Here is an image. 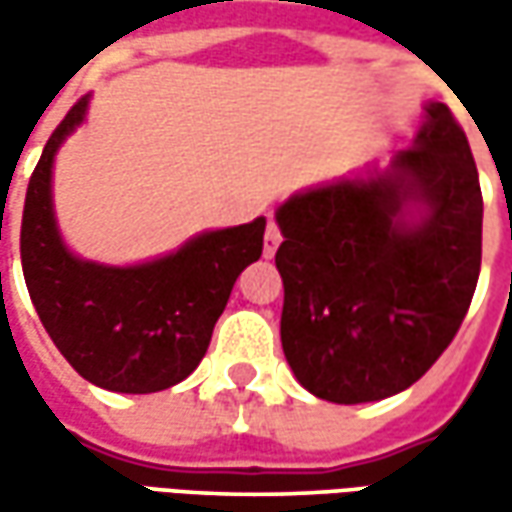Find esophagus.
<instances>
[{
	"label": "esophagus",
	"instance_id": "34e87169",
	"mask_svg": "<svg viewBox=\"0 0 512 512\" xmlns=\"http://www.w3.org/2000/svg\"><path fill=\"white\" fill-rule=\"evenodd\" d=\"M282 245V230L276 222H267L265 230V247H262V253H265V259H273L276 256V247Z\"/></svg>",
	"mask_w": 512,
	"mask_h": 512
}]
</instances>
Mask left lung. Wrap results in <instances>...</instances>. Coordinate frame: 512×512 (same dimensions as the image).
Masks as SVG:
<instances>
[{"label":"left lung","mask_w":512,"mask_h":512,"mask_svg":"<svg viewBox=\"0 0 512 512\" xmlns=\"http://www.w3.org/2000/svg\"><path fill=\"white\" fill-rule=\"evenodd\" d=\"M282 347L313 396L379 402L419 382L459 333L482 270V187L462 125L424 105L387 170L276 210Z\"/></svg>","instance_id":"left-lung-1"}]
</instances>
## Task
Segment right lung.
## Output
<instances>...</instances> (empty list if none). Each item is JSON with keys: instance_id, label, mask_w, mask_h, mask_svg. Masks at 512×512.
Segmentation results:
<instances>
[{"instance_id": "add662e5", "label": "right lung", "mask_w": 512, "mask_h": 512, "mask_svg": "<svg viewBox=\"0 0 512 512\" xmlns=\"http://www.w3.org/2000/svg\"><path fill=\"white\" fill-rule=\"evenodd\" d=\"M82 96L53 130L22 213L30 302L70 367L113 393H156L187 379L213 336L239 273L262 256L265 216L207 230L145 265L110 267L73 256L56 227L50 173L59 145L85 122Z\"/></svg>"}]
</instances>
